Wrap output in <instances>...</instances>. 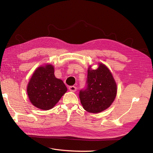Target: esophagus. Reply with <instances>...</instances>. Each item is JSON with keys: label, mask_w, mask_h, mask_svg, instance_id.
Instances as JSON below:
<instances>
[{"label": "esophagus", "mask_w": 153, "mask_h": 153, "mask_svg": "<svg viewBox=\"0 0 153 153\" xmlns=\"http://www.w3.org/2000/svg\"><path fill=\"white\" fill-rule=\"evenodd\" d=\"M69 90L71 92H75L76 91V87L75 86L69 87Z\"/></svg>", "instance_id": "34e87169"}]
</instances>
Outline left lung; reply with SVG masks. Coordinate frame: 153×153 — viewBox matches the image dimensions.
<instances>
[{
  "mask_svg": "<svg viewBox=\"0 0 153 153\" xmlns=\"http://www.w3.org/2000/svg\"><path fill=\"white\" fill-rule=\"evenodd\" d=\"M87 86L80 91V102L91 113H99L112 105L117 94V84L108 68L102 63L96 69L89 66Z\"/></svg>",
  "mask_w": 153,
  "mask_h": 153,
  "instance_id": "left-lung-1",
  "label": "left lung"
}]
</instances>
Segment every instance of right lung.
<instances>
[{"instance_id": "add662e5", "label": "right lung", "mask_w": 153, "mask_h": 153, "mask_svg": "<svg viewBox=\"0 0 153 153\" xmlns=\"http://www.w3.org/2000/svg\"><path fill=\"white\" fill-rule=\"evenodd\" d=\"M66 91L62 80L55 76L54 68L51 64L37 68L27 88L31 103L44 110L52 108Z\"/></svg>"}]
</instances>
